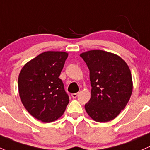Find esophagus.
Wrapping results in <instances>:
<instances>
[{
	"instance_id": "obj_1",
	"label": "esophagus",
	"mask_w": 150,
	"mask_h": 150,
	"mask_svg": "<svg viewBox=\"0 0 150 150\" xmlns=\"http://www.w3.org/2000/svg\"><path fill=\"white\" fill-rule=\"evenodd\" d=\"M77 96H78V93H73V94H71V97L73 98H76Z\"/></svg>"
}]
</instances>
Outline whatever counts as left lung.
<instances>
[{"mask_svg":"<svg viewBox=\"0 0 150 150\" xmlns=\"http://www.w3.org/2000/svg\"><path fill=\"white\" fill-rule=\"evenodd\" d=\"M89 69L91 98L84 108L97 122L116 118L132 95L133 81L129 66L118 55L101 50L80 54Z\"/></svg>","mask_w":150,"mask_h":150,"instance_id":"left-lung-1","label":"left lung"}]
</instances>
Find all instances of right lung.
Segmentation results:
<instances>
[{
  "label": "right lung",
  "mask_w": 150,
  "mask_h": 150,
  "mask_svg": "<svg viewBox=\"0 0 150 150\" xmlns=\"http://www.w3.org/2000/svg\"><path fill=\"white\" fill-rule=\"evenodd\" d=\"M68 55L63 51L44 52L24 65L18 75L21 103L34 118L44 123L56 121L69 104L59 78Z\"/></svg>",
  "instance_id": "right-lung-1"
}]
</instances>
